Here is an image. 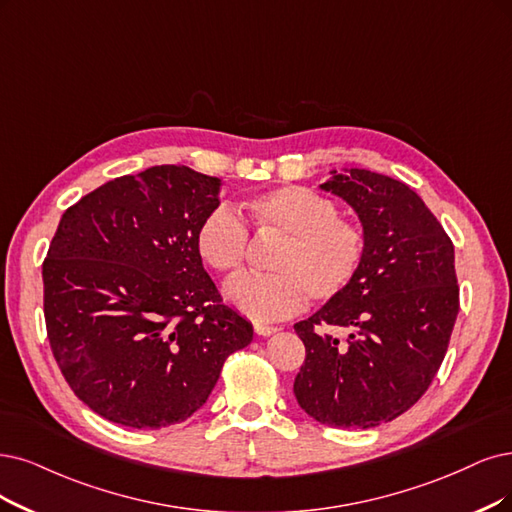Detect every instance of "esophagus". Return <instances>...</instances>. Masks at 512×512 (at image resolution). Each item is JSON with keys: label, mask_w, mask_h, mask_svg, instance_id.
<instances>
[{"label": "esophagus", "mask_w": 512, "mask_h": 512, "mask_svg": "<svg viewBox=\"0 0 512 512\" xmlns=\"http://www.w3.org/2000/svg\"><path fill=\"white\" fill-rule=\"evenodd\" d=\"M253 329H255V333H257V335H272V333H276V331H278V327L263 325V323H255V325H253Z\"/></svg>", "instance_id": "1"}]
</instances>
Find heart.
Wrapping results in <instances>:
<instances>
[{
	"mask_svg": "<svg viewBox=\"0 0 512 512\" xmlns=\"http://www.w3.org/2000/svg\"><path fill=\"white\" fill-rule=\"evenodd\" d=\"M261 238H276L268 274H242L227 282L225 299L253 320H278L306 301L327 304L344 295L363 268L367 234L339 213L333 198L306 185H282L251 196L240 208ZM230 206L219 204L196 227V251L208 268L232 276L249 253V232Z\"/></svg>",
	"mask_w": 512,
	"mask_h": 512,
	"instance_id": "heart-1",
	"label": "heart"
}]
</instances>
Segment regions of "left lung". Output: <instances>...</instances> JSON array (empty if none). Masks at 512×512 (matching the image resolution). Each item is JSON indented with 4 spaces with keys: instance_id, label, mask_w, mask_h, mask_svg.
<instances>
[{
    "instance_id": "1",
    "label": "left lung",
    "mask_w": 512,
    "mask_h": 512,
    "mask_svg": "<svg viewBox=\"0 0 512 512\" xmlns=\"http://www.w3.org/2000/svg\"><path fill=\"white\" fill-rule=\"evenodd\" d=\"M323 189L358 213L367 253L350 289L295 325L306 361L293 392L320 424L373 428L418 403L443 363L460 310L453 242L401 181L350 168Z\"/></svg>"
}]
</instances>
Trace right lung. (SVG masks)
<instances>
[{"mask_svg": "<svg viewBox=\"0 0 512 512\" xmlns=\"http://www.w3.org/2000/svg\"><path fill=\"white\" fill-rule=\"evenodd\" d=\"M217 177L151 166L113 179L61 217L42 266L44 318L65 382L101 418L166 428L196 413L253 327L196 251Z\"/></svg>", "mask_w": 512, "mask_h": 512, "instance_id": "add662e5", "label": "right lung"}]
</instances>
